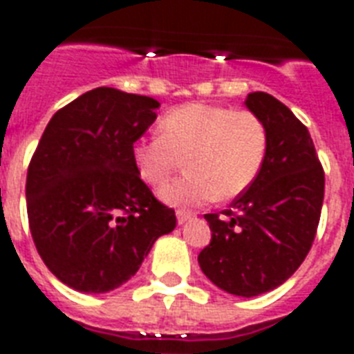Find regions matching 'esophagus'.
Instances as JSON below:
<instances>
[{
  "mask_svg": "<svg viewBox=\"0 0 354 354\" xmlns=\"http://www.w3.org/2000/svg\"><path fill=\"white\" fill-rule=\"evenodd\" d=\"M191 212H185V211H178L176 212V218H178V225H183V223H187L189 220H191Z\"/></svg>",
  "mask_w": 354,
  "mask_h": 354,
  "instance_id": "obj_1",
  "label": "esophagus"
}]
</instances>
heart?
Returning a JSON list of instances; mask_svg holds the SVG:
<instances>
[{"label": "heart", "mask_w": 354, "mask_h": 354, "mask_svg": "<svg viewBox=\"0 0 354 354\" xmlns=\"http://www.w3.org/2000/svg\"><path fill=\"white\" fill-rule=\"evenodd\" d=\"M162 136L140 138L132 145L138 174L160 185L185 158L187 174L160 189L169 205L192 207L234 198L258 176L267 152V131L251 111L187 103L160 120Z\"/></svg>", "instance_id": "b5f03b06"}]
</instances>
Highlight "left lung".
I'll return each instance as SVG.
<instances>
[{
	"label": "left lung",
	"instance_id": "1",
	"mask_svg": "<svg viewBox=\"0 0 354 354\" xmlns=\"http://www.w3.org/2000/svg\"><path fill=\"white\" fill-rule=\"evenodd\" d=\"M245 107L266 125V160L223 216L205 214L212 236L198 263L216 287L251 298L277 289L306 260L326 178L311 134L283 103L251 93Z\"/></svg>",
	"mask_w": 354,
	"mask_h": 354
}]
</instances>
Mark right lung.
I'll use <instances>...</instances> for the list:
<instances>
[{
    "label": "right lung",
    "mask_w": 354,
    "mask_h": 354,
    "mask_svg": "<svg viewBox=\"0 0 354 354\" xmlns=\"http://www.w3.org/2000/svg\"><path fill=\"white\" fill-rule=\"evenodd\" d=\"M154 97L97 87L54 114L27 172L32 240L48 271L80 292L116 289L176 227L142 182L132 145L156 120Z\"/></svg>",
    "instance_id": "right-lung-1"
}]
</instances>
